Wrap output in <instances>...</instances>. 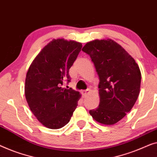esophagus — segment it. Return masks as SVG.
I'll list each match as a JSON object with an SVG mask.
<instances>
[{
    "instance_id": "obj_1",
    "label": "esophagus",
    "mask_w": 157,
    "mask_h": 157,
    "mask_svg": "<svg viewBox=\"0 0 157 157\" xmlns=\"http://www.w3.org/2000/svg\"><path fill=\"white\" fill-rule=\"evenodd\" d=\"M90 91V90H85V91H83V92H82V94H83V96H84V97L87 96V94H89Z\"/></svg>"
}]
</instances>
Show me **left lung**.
<instances>
[{"mask_svg":"<svg viewBox=\"0 0 157 157\" xmlns=\"http://www.w3.org/2000/svg\"><path fill=\"white\" fill-rule=\"evenodd\" d=\"M82 50L91 57L100 79V104L90 110V115L99 123L113 125L124 117L137 100L142 78L140 67L111 39L90 41Z\"/></svg>","mask_w":157,"mask_h":157,"instance_id":"8db88e82","label":"left lung"}]
</instances>
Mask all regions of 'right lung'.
Here are the masks:
<instances>
[{
	"label": "right lung",
	"instance_id": "right-lung-1",
	"mask_svg": "<svg viewBox=\"0 0 157 157\" xmlns=\"http://www.w3.org/2000/svg\"><path fill=\"white\" fill-rule=\"evenodd\" d=\"M81 43L53 39L35 57L26 74L25 95L30 110L45 127L57 129L70 122L81 94L61 87L70 81L69 70Z\"/></svg>",
	"mask_w": 157,
	"mask_h": 157
}]
</instances>
